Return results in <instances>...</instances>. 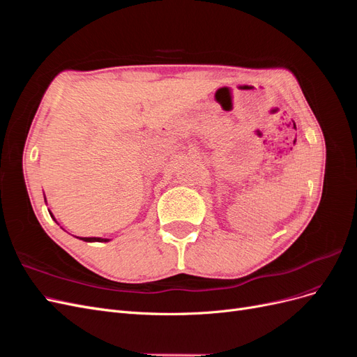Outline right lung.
Returning <instances> with one entry per match:
<instances>
[{
  "label": "right lung",
  "instance_id": "right-lung-1",
  "mask_svg": "<svg viewBox=\"0 0 357 357\" xmlns=\"http://www.w3.org/2000/svg\"><path fill=\"white\" fill-rule=\"evenodd\" d=\"M83 241H88V243H92V241H98V243H102V241H110L107 238H96V236H84V238H80Z\"/></svg>",
  "mask_w": 357,
  "mask_h": 357
}]
</instances>
